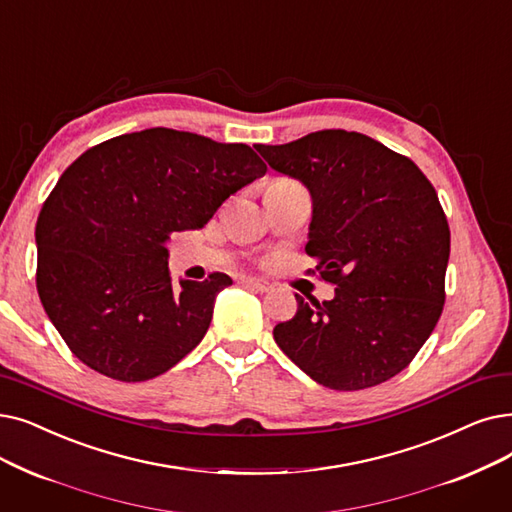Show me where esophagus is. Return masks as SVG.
<instances>
[{"instance_id": "obj_1", "label": "esophagus", "mask_w": 512, "mask_h": 512, "mask_svg": "<svg viewBox=\"0 0 512 512\" xmlns=\"http://www.w3.org/2000/svg\"><path fill=\"white\" fill-rule=\"evenodd\" d=\"M240 284L247 286V288H253V291H261V293H268L270 288H272V284H270L268 280L253 278V276H244V278L240 280Z\"/></svg>"}]
</instances>
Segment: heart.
I'll list each match as a JSON object with an SVG mask.
<instances>
[{"label":"heart","instance_id":"heart-1","mask_svg":"<svg viewBox=\"0 0 512 512\" xmlns=\"http://www.w3.org/2000/svg\"><path fill=\"white\" fill-rule=\"evenodd\" d=\"M276 182H286V180H276Z\"/></svg>","mask_w":512,"mask_h":512}]
</instances>
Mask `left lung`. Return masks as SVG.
<instances>
[{"label":"left lung","mask_w":512,"mask_h":512,"mask_svg":"<svg viewBox=\"0 0 512 512\" xmlns=\"http://www.w3.org/2000/svg\"><path fill=\"white\" fill-rule=\"evenodd\" d=\"M257 150L314 201L305 253L335 299L303 301L278 347L316 383L360 391L402 372L446 303L450 226L414 161L364 133L324 129ZM311 272V270H309Z\"/></svg>","instance_id":"left-lung-1"}]
</instances>
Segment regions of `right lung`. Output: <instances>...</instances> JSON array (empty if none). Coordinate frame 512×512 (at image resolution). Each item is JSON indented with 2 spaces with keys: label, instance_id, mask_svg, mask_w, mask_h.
Wrapping results in <instances>:
<instances>
[{
  "label": "right lung",
  "instance_id": "right-lung-1",
  "mask_svg": "<svg viewBox=\"0 0 512 512\" xmlns=\"http://www.w3.org/2000/svg\"><path fill=\"white\" fill-rule=\"evenodd\" d=\"M247 144L152 127L69 165L35 226L37 293L85 366L123 383L167 372L203 341L232 278L171 282L167 240L198 230L265 173Z\"/></svg>",
  "mask_w": 512,
  "mask_h": 512
}]
</instances>
